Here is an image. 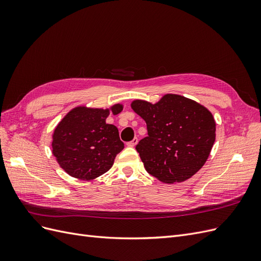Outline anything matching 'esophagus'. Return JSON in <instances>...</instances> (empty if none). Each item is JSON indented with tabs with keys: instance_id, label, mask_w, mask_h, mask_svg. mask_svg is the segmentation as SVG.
Wrapping results in <instances>:
<instances>
[{
	"instance_id": "1",
	"label": "esophagus",
	"mask_w": 261,
	"mask_h": 261,
	"mask_svg": "<svg viewBox=\"0 0 261 261\" xmlns=\"http://www.w3.org/2000/svg\"><path fill=\"white\" fill-rule=\"evenodd\" d=\"M138 143V139L137 138H134L132 141H129V143H127V146L128 147H135Z\"/></svg>"
}]
</instances>
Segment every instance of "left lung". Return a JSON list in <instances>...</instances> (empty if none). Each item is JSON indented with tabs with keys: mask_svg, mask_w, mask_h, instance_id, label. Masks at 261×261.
I'll list each match as a JSON object with an SVG mask.
<instances>
[{
	"mask_svg": "<svg viewBox=\"0 0 261 261\" xmlns=\"http://www.w3.org/2000/svg\"><path fill=\"white\" fill-rule=\"evenodd\" d=\"M130 107L147 124L148 136L136 150L149 174L173 184L203 167L216 140V121L206 107L174 93L154 105L134 100Z\"/></svg>",
	"mask_w": 261,
	"mask_h": 261,
	"instance_id": "left-lung-1",
	"label": "left lung"
}]
</instances>
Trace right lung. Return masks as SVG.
<instances>
[{"mask_svg":"<svg viewBox=\"0 0 261 261\" xmlns=\"http://www.w3.org/2000/svg\"><path fill=\"white\" fill-rule=\"evenodd\" d=\"M122 110L121 103L106 110L82 106L63 117L52 135V153L68 175L91 180L111 169L124 144L116 126L106 120Z\"/></svg>","mask_w":261,"mask_h":261,"instance_id":"obj_1","label":"right lung"}]
</instances>
